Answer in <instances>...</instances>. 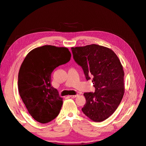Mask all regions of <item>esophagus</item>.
I'll list each match as a JSON object with an SVG mask.
<instances>
[{
	"label": "esophagus",
	"instance_id": "obj_1",
	"mask_svg": "<svg viewBox=\"0 0 146 146\" xmlns=\"http://www.w3.org/2000/svg\"><path fill=\"white\" fill-rule=\"evenodd\" d=\"M78 96V94H77V95H70V96H69V97H70V98H77V97Z\"/></svg>",
	"mask_w": 146,
	"mask_h": 146
}]
</instances>
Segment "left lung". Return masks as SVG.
Listing matches in <instances>:
<instances>
[{"label": "left lung", "instance_id": "obj_1", "mask_svg": "<svg viewBox=\"0 0 146 146\" xmlns=\"http://www.w3.org/2000/svg\"><path fill=\"white\" fill-rule=\"evenodd\" d=\"M76 62L87 80L92 78L94 92H85L82 110L94 122H102L116 111L124 94V71L118 56L111 49L97 44L72 47Z\"/></svg>", "mask_w": 146, "mask_h": 146}]
</instances>
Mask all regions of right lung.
Listing matches in <instances>:
<instances>
[{
    "label": "right lung",
    "mask_w": 146,
    "mask_h": 146,
    "mask_svg": "<svg viewBox=\"0 0 146 146\" xmlns=\"http://www.w3.org/2000/svg\"><path fill=\"white\" fill-rule=\"evenodd\" d=\"M68 48L45 45L31 50L19 69L18 90L29 114L46 123L58 115L63 98L51 85V74L70 60Z\"/></svg>",
    "instance_id": "1"
}]
</instances>
